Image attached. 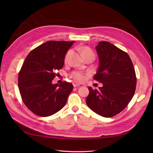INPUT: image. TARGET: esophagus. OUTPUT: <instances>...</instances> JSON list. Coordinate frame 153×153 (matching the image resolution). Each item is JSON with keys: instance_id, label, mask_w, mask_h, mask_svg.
<instances>
[{"instance_id": "34e87169", "label": "esophagus", "mask_w": 153, "mask_h": 153, "mask_svg": "<svg viewBox=\"0 0 153 153\" xmlns=\"http://www.w3.org/2000/svg\"><path fill=\"white\" fill-rule=\"evenodd\" d=\"M73 85H74V87H77V86H79V84L77 83L76 82H74V83H73Z\"/></svg>"}]
</instances>
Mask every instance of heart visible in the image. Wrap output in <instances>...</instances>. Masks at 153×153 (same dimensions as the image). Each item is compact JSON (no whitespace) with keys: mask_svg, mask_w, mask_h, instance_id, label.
Returning a JSON list of instances; mask_svg holds the SVG:
<instances>
[{"mask_svg":"<svg viewBox=\"0 0 153 153\" xmlns=\"http://www.w3.org/2000/svg\"><path fill=\"white\" fill-rule=\"evenodd\" d=\"M79 51L82 53V55L84 57V58H85L86 57L89 56H95V53L93 51L91 48H90L88 47H82L79 48ZM71 50L68 51L66 53V55L64 56V62L67 63L68 59L70 56V55L71 54ZM70 77L72 78L74 81H76V82H83L86 79L87 77V74L84 73L82 71L79 70H74L70 74Z\"/></svg>","mask_w":153,"mask_h":153,"instance_id":"obj_1","label":"heart"}]
</instances>
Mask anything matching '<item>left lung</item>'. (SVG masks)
<instances>
[{
	"instance_id": "1",
	"label": "left lung",
	"mask_w": 153,
	"mask_h": 153,
	"mask_svg": "<svg viewBox=\"0 0 153 153\" xmlns=\"http://www.w3.org/2000/svg\"><path fill=\"white\" fill-rule=\"evenodd\" d=\"M96 50L99 65L93 79L103 86L99 89L89 87L86 103L97 114L110 118L124 110L131 101L137 77L131 58L125 51L107 41H100Z\"/></svg>"
}]
</instances>
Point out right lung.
<instances>
[{"instance_id":"right-lung-1","label":"right lung","mask_w":153,"mask_h":153,"mask_svg":"<svg viewBox=\"0 0 153 153\" xmlns=\"http://www.w3.org/2000/svg\"><path fill=\"white\" fill-rule=\"evenodd\" d=\"M74 43L45 42L25 58L18 74V87L23 102L35 114L49 116L66 105L73 85L66 81L53 85L52 81L62 68L65 55Z\"/></svg>"}]
</instances>
